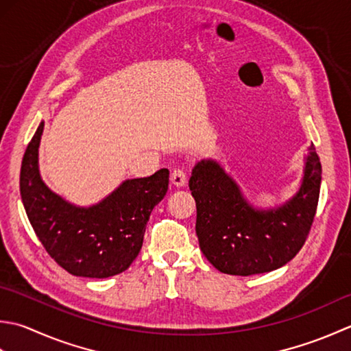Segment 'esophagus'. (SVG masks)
Wrapping results in <instances>:
<instances>
[{
    "mask_svg": "<svg viewBox=\"0 0 351 351\" xmlns=\"http://www.w3.org/2000/svg\"><path fill=\"white\" fill-rule=\"evenodd\" d=\"M171 182L176 186H184L186 184V173L182 168H176L173 173H171Z\"/></svg>",
    "mask_w": 351,
    "mask_h": 351,
    "instance_id": "1",
    "label": "esophagus"
}]
</instances>
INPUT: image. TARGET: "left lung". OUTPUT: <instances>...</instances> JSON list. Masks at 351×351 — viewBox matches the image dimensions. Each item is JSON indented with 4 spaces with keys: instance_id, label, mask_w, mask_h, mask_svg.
Returning <instances> with one entry per match:
<instances>
[{
    "instance_id": "1",
    "label": "left lung",
    "mask_w": 351,
    "mask_h": 351,
    "mask_svg": "<svg viewBox=\"0 0 351 351\" xmlns=\"http://www.w3.org/2000/svg\"><path fill=\"white\" fill-rule=\"evenodd\" d=\"M321 163L309 147L302 186L274 209H256L241 188L215 160L192 169L189 189L197 204L199 248L224 274L253 276L283 267L302 250L315 217Z\"/></svg>"
}]
</instances>
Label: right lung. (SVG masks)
Listing matches in <instances>:
<instances>
[{
    "instance_id": "1",
    "label": "right lung",
    "mask_w": 351,
    "mask_h": 351,
    "mask_svg": "<svg viewBox=\"0 0 351 351\" xmlns=\"http://www.w3.org/2000/svg\"><path fill=\"white\" fill-rule=\"evenodd\" d=\"M42 132L44 121L25 149L19 177L21 198L36 236L69 274L106 278L123 273L141 252L152 210L168 191L169 171L125 180L99 203L78 207L42 182Z\"/></svg>"
}]
</instances>
